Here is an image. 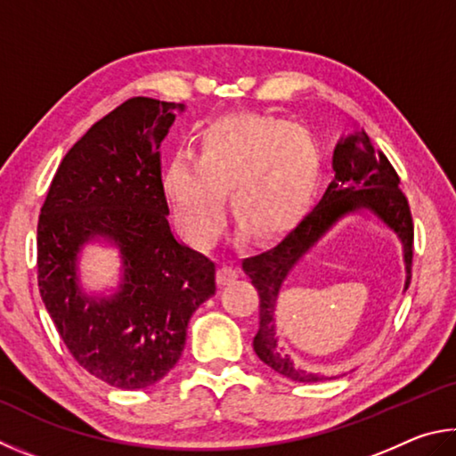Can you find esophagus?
<instances>
[{
	"label": "esophagus",
	"instance_id": "34e87169",
	"mask_svg": "<svg viewBox=\"0 0 456 456\" xmlns=\"http://www.w3.org/2000/svg\"><path fill=\"white\" fill-rule=\"evenodd\" d=\"M238 278H240V270H238L234 265H228V262H224V265L218 270V282L222 286H228V284H232L234 281H238Z\"/></svg>",
	"mask_w": 456,
	"mask_h": 456
}]
</instances>
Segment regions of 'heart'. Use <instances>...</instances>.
<instances>
[{
  "label": "heart",
  "instance_id": "1",
  "mask_svg": "<svg viewBox=\"0 0 456 456\" xmlns=\"http://www.w3.org/2000/svg\"><path fill=\"white\" fill-rule=\"evenodd\" d=\"M321 170L314 135L284 119L236 114L208 124L196 158L175 154L162 188L174 220L191 244L208 246L224 220L222 190L230 212L252 236H273L297 218Z\"/></svg>",
  "mask_w": 456,
  "mask_h": 456
}]
</instances>
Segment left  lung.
I'll use <instances>...</instances> for the list:
<instances>
[{
	"label": "left lung",
	"instance_id": "8db88e82",
	"mask_svg": "<svg viewBox=\"0 0 456 456\" xmlns=\"http://www.w3.org/2000/svg\"><path fill=\"white\" fill-rule=\"evenodd\" d=\"M334 178L305 220H302L281 244L258 256L242 262L244 273L250 276L260 297V326L254 337V353L274 372L294 382H322L338 379L334 374H321L294 362L281 342L276 330V305L282 284L294 266L350 216L374 218L382 228L396 236L403 252L404 289L411 284L412 265V218L409 202L398 190V175L385 154L374 150L364 132L354 130L342 135L332 156Z\"/></svg>",
	"mask_w": 456,
	"mask_h": 456
}]
</instances>
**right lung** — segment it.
<instances>
[{"label":"right lung","instance_id":"add662e5","mask_svg":"<svg viewBox=\"0 0 456 456\" xmlns=\"http://www.w3.org/2000/svg\"><path fill=\"white\" fill-rule=\"evenodd\" d=\"M183 103L132 98L95 122L55 172L37 222L39 294L79 366L110 387L148 388L170 372L216 265L167 222L159 143ZM87 243L118 250L116 289L86 291Z\"/></svg>","mask_w":456,"mask_h":456}]
</instances>
